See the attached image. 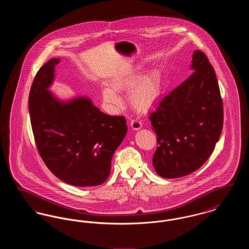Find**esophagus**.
I'll list each match as a JSON object with an SVG mask.
<instances>
[{"mask_svg": "<svg viewBox=\"0 0 249 249\" xmlns=\"http://www.w3.org/2000/svg\"><path fill=\"white\" fill-rule=\"evenodd\" d=\"M130 127H131L132 130H140L142 127V122L139 121L138 119H132V120L130 121Z\"/></svg>", "mask_w": 249, "mask_h": 249, "instance_id": "1", "label": "esophagus"}]
</instances>
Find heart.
<instances>
[{"label": "heart", "mask_w": 249, "mask_h": 249, "mask_svg": "<svg viewBox=\"0 0 249 249\" xmlns=\"http://www.w3.org/2000/svg\"><path fill=\"white\" fill-rule=\"evenodd\" d=\"M132 80L130 74L117 76L112 81V87H106L102 90L103 101L109 109L116 110L122 105V101L116 90L129 87ZM162 92L161 81L159 74L150 72L143 74L130 86L128 98L130 105L138 110H148L154 106Z\"/></svg>", "instance_id": "b5f03b06"}]
</instances>
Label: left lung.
<instances>
[{
	"label": "left lung",
	"instance_id": "1",
	"mask_svg": "<svg viewBox=\"0 0 249 249\" xmlns=\"http://www.w3.org/2000/svg\"><path fill=\"white\" fill-rule=\"evenodd\" d=\"M190 77L165 96L149 120L159 146L156 173L178 178L198 170L212 154L223 127V107L215 72L200 50L192 55Z\"/></svg>",
	"mask_w": 249,
	"mask_h": 249
}]
</instances>
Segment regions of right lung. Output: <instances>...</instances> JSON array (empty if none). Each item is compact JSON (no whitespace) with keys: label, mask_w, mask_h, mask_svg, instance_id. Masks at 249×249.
Segmentation results:
<instances>
[{"label":"right lung","mask_w":249,"mask_h":249,"mask_svg":"<svg viewBox=\"0 0 249 249\" xmlns=\"http://www.w3.org/2000/svg\"><path fill=\"white\" fill-rule=\"evenodd\" d=\"M59 61L49 59L40 68L30 91L36 145L61 181L75 187L98 186L108 178L113 155L127 134L126 120L103 113L88 96L60 99L53 93L49 89Z\"/></svg>","instance_id":"right-lung-1"}]
</instances>
